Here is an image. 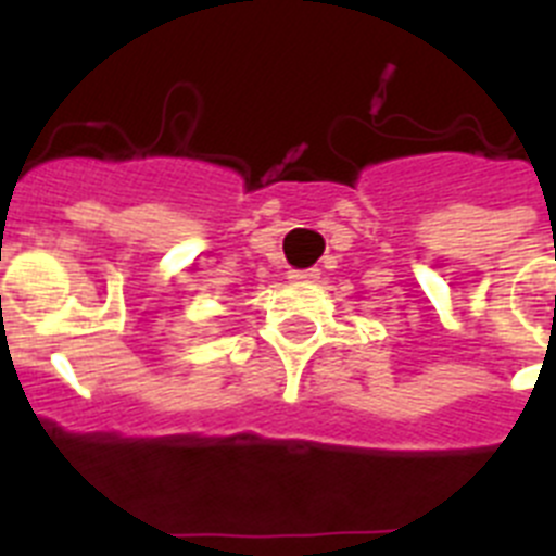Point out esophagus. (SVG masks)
Here are the masks:
<instances>
[{"label":"esophagus","mask_w":556,"mask_h":556,"mask_svg":"<svg viewBox=\"0 0 556 556\" xmlns=\"http://www.w3.org/2000/svg\"><path fill=\"white\" fill-rule=\"evenodd\" d=\"M320 278V269H292L289 273V281L292 283H314Z\"/></svg>","instance_id":"esophagus-1"}]
</instances>
